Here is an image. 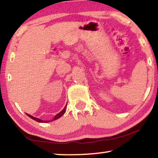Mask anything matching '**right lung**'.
<instances>
[{"mask_svg": "<svg viewBox=\"0 0 158 158\" xmlns=\"http://www.w3.org/2000/svg\"><path fill=\"white\" fill-rule=\"evenodd\" d=\"M66 106H67V104H66V106H65L64 109H63V110H62V111H60V112L58 113V114H56V115L55 116V117H54V119H52V121H53V120H55V119H58V118H60V117H61L64 114L65 112V110H66ZM26 114L29 117H31V119H34V120H35L36 122H39V123H49V122H50V121H44V120H41V119H39V118H36V117H33V116L28 114Z\"/></svg>", "mask_w": 158, "mask_h": 158, "instance_id": "obj_1", "label": "right lung"}]
</instances>
